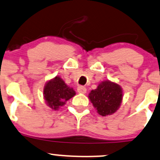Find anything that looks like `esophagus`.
<instances>
[{
    "label": "esophagus",
    "instance_id": "obj_1",
    "mask_svg": "<svg viewBox=\"0 0 160 160\" xmlns=\"http://www.w3.org/2000/svg\"><path fill=\"white\" fill-rule=\"evenodd\" d=\"M77 91H78V93L80 94H85L86 93V88L84 86H78V88H77Z\"/></svg>",
    "mask_w": 160,
    "mask_h": 160
}]
</instances>
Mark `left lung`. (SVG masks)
I'll return each mask as SVG.
<instances>
[{"label": "left lung", "instance_id": "8db88e82", "mask_svg": "<svg viewBox=\"0 0 160 160\" xmlns=\"http://www.w3.org/2000/svg\"><path fill=\"white\" fill-rule=\"evenodd\" d=\"M123 98L122 88L109 80L102 81L96 89L92 90L88 98L97 112L102 116L112 115L119 108Z\"/></svg>", "mask_w": 160, "mask_h": 160}]
</instances>
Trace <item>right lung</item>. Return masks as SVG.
<instances>
[{"label":"right lung","mask_w":160,"mask_h":160,"mask_svg":"<svg viewBox=\"0 0 160 160\" xmlns=\"http://www.w3.org/2000/svg\"><path fill=\"white\" fill-rule=\"evenodd\" d=\"M43 95L48 106L56 111L75 96V92L73 88L67 85L61 77L55 76L46 82Z\"/></svg>","instance_id":"add662e5"}]
</instances>
